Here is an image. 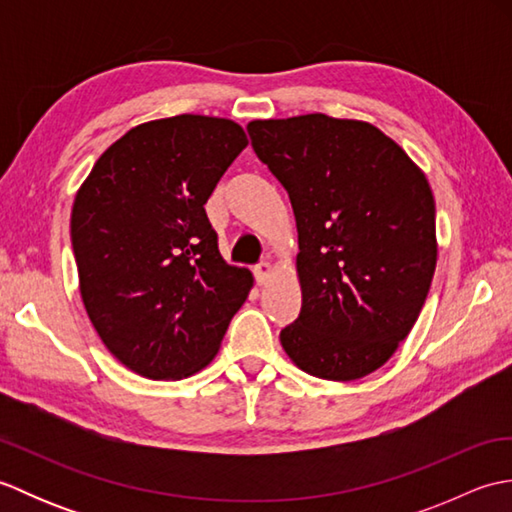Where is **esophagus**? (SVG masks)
I'll return each mask as SVG.
<instances>
[{"mask_svg":"<svg viewBox=\"0 0 512 512\" xmlns=\"http://www.w3.org/2000/svg\"><path fill=\"white\" fill-rule=\"evenodd\" d=\"M253 273H255V281H257V284L264 286L266 281H268L270 277H273V266H270L268 262H262L259 266H255Z\"/></svg>","mask_w":512,"mask_h":512,"instance_id":"esophagus-1","label":"esophagus"}]
</instances>
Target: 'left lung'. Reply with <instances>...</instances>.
<instances>
[{
  "label": "left lung",
  "instance_id": "obj_1",
  "mask_svg": "<svg viewBox=\"0 0 512 512\" xmlns=\"http://www.w3.org/2000/svg\"><path fill=\"white\" fill-rule=\"evenodd\" d=\"M288 191L297 222L301 312L281 347L323 380L363 378L407 339L438 262L424 171L378 127L303 114L246 125Z\"/></svg>",
  "mask_w": 512,
  "mask_h": 512
}]
</instances>
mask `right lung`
Returning a JSON list of instances; mask_svg holds the SVG:
<instances>
[{
    "instance_id": "obj_1",
    "label": "right lung",
    "mask_w": 512,
    "mask_h": 512,
    "mask_svg": "<svg viewBox=\"0 0 512 512\" xmlns=\"http://www.w3.org/2000/svg\"><path fill=\"white\" fill-rule=\"evenodd\" d=\"M246 145L231 118H158L107 147L76 191L70 235L85 312L138 376L204 369L253 288L248 268L224 262L204 211Z\"/></svg>"
}]
</instances>
